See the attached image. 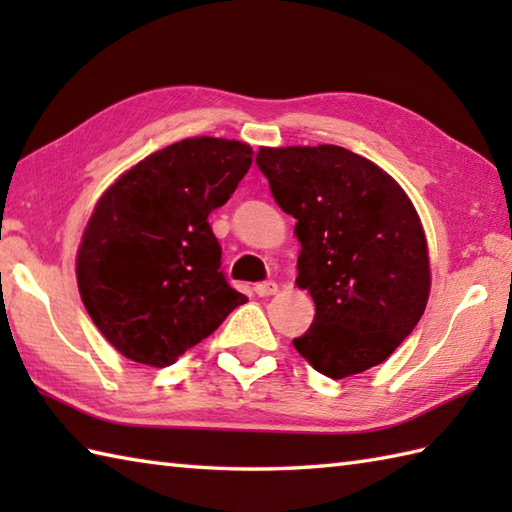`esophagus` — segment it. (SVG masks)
<instances>
[{
  "instance_id": "esophagus-1",
  "label": "esophagus",
  "mask_w": 512,
  "mask_h": 512,
  "mask_svg": "<svg viewBox=\"0 0 512 512\" xmlns=\"http://www.w3.org/2000/svg\"><path fill=\"white\" fill-rule=\"evenodd\" d=\"M277 290H279V286L275 284V281H259V284H255V292L259 297H270V295H275Z\"/></svg>"
}]
</instances>
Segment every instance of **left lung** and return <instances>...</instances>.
Wrapping results in <instances>:
<instances>
[{"label": "left lung", "mask_w": 512, "mask_h": 512, "mask_svg": "<svg viewBox=\"0 0 512 512\" xmlns=\"http://www.w3.org/2000/svg\"><path fill=\"white\" fill-rule=\"evenodd\" d=\"M257 167L297 220V286L317 306L295 350L334 380L380 365L429 299L427 239L407 193L374 162L336 145L262 147Z\"/></svg>", "instance_id": "obj_1"}]
</instances>
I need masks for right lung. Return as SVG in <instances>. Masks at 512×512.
<instances>
[{
    "label": "right lung",
    "instance_id": "1",
    "mask_svg": "<svg viewBox=\"0 0 512 512\" xmlns=\"http://www.w3.org/2000/svg\"><path fill=\"white\" fill-rule=\"evenodd\" d=\"M253 162L239 140L187 138L140 160L101 200L76 255L96 328L123 356L167 367L248 299L228 286L209 213Z\"/></svg>",
    "mask_w": 512,
    "mask_h": 512
}]
</instances>
